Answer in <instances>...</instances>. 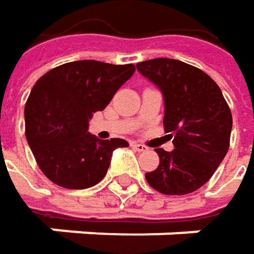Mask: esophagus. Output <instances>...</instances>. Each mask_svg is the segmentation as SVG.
I'll list each match as a JSON object with an SVG mask.
<instances>
[{"label":"esophagus","mask_w":254,"mask_h":254,"mask_svg":"<svg viewBox=\"0 0 254 254\" xmlns=\"http://www.w3.org/2000/svg\"><path fill=\"white\" fill-rule=\"evenodd\" d=\"M130 145H132V148H135L136 151H144V150L147 148L144 144H139V142H132Z\"/></svg>","instance_id":"34e87169"}]
</instances>
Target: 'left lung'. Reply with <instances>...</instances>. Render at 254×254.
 I'll return each instance as SVG.
<instances>
[{
  "mask_svg": "<svg viewBox=\"0 0 254 254\" xmlns=\"http://www.w3.org/2000/svg\"><path fill=\"white\" fill-rule=\"evenodd\" d=\"M136 70L163 94L166 132L174 150L156 148L160 163L145 179L162 194L184 195L204 185L229 148L232 115L216 82L203 70L174 59H153Z\"/></svg>",
  "mask_w": 254,
  "mask_h": 254,
  "instance_id": "8db88e82",
  "label": "left lung"
}]
</instances>
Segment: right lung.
Returning a JSON list of instances; mask_svg holds the SVG:
<instances>
[{
	"label": "right lung",
	"instance_id": "1",
	"mask_svg": "<svg viewBox=\"0 0 254 254\" xmlns=\"http://www.w3.org/2000/svg\"><path fill=\"white\" fill-rule=\"evenodd\" d=\"M133 72V64L79 60L54 67L36 80L25 106L26 139L51 182L83 190L106 177L113 151L129 144L91 135L89 119L107 107Z\"/></svg>",
	"mask_w": 254,
	"mask_h": 254
}]
</instances>
